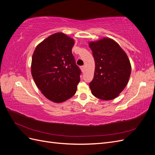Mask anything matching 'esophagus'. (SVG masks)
<instances>
[{"mask_svg": "<svg viewBox=\"0 0 155 155\" xmlns=\"http://www.w3.org/2000/svg\"><path fill=\"white\" fill-rule=\"evenodd\" d=\"M80 68L81 70V71L83 72H84V70H85V66H81Z\"/></svg>", "mask_w": 155, "mask_h": 155, "instance_id": "esophagus-1", "label": "esophagus"}]
</instances>
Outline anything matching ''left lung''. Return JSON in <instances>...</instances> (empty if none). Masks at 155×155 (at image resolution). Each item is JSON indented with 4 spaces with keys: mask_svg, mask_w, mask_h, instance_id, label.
<instances>
[{
    "mask_svg": "<svg viewBox=\"0 0 155 155\" xmlns=\"http://www.w3.org/2000/svg\"><path fill=\"white\" fill-rule=\"evenodd\" d=\"M95 61L94 76L89 83L92 94L102 100L118 96L127 84L131 72L127 55L120 45L111 39L91 42Z\"/></svg>",
    "mask_w": 155,
    "mask_h": 155,
    "instance_id": "obj_1",
    "label": "left lung"
}]
</instances>
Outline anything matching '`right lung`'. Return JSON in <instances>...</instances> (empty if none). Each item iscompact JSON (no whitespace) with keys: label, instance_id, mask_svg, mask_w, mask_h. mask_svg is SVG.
I'll return each mask as SVG.
<instances>
[{"label":"right lung","instance_id":"right-lung-1","mask_svg":"<svg viewBox=\"0 0 155 155\" xmlns=\"http://www.w3.org/2000/svg\"><path fill=\"white\" fill-rule=\"evenodd\" d=\"M74 45V39L57 33L37 45L32 55L33 79L50 101L63 102L76 92L81 71L72 53Z\"/></svg>","mask_w":155,"mask_h":155}]
</instances>
